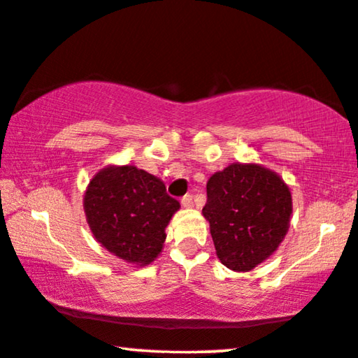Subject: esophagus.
Instances as JSON below:
<instances>
[{
	"label": "esophagus",
	"instance_id": "34e87169",
	"mask_svg": "<svg viewBox=\"0 0 358 358\" xmlns=\"http://www.w3.org/2000/svg\"><path fill=\"white\" fill-rule=\"evenodd\" d=\"M180 203H182L184 208H192L194 206V196H192L190 194H187L182 196V200H180Z\"/></svg>",
	"mask_w": 358,
	"mask_h": 358
}]
</instances>
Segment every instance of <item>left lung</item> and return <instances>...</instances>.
Segmentation results:
<instances>
[{"label":"left lung","mask_w":358,"mask_h":358,"mask_svg":"<svg viewBox=\"0 0 358 358\" xmlns=\"http://www.w3.org/2000/svg\"><path fill=\"white\" fill-rule=\"evenodd\" d=\"M203 216L216 255L235 272L252 271L282 243L293 213L289 187L256 163H232L206 184Z\"/></svg>","instance_id":"8db88e82"}]
</instances>
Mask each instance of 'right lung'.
<instances>
[{
    "label": "right lung",
    "instance_id": "add662e5",
    "mask_svg": "<svg viewBox=\"0 0 358 358\" xmlns=\"http://www.w3.org/2000/svg\"><path fill=\"white\" fill-rule=\"evenodd\" d=\"M86 221L94 238L120 259L147 266L163 250L164 229L180 205L163 180L133 164L103 168L85 192Z\"/></svg>",
    "mask_w": 358,
    "mask_h": 358
}]
</instances>
